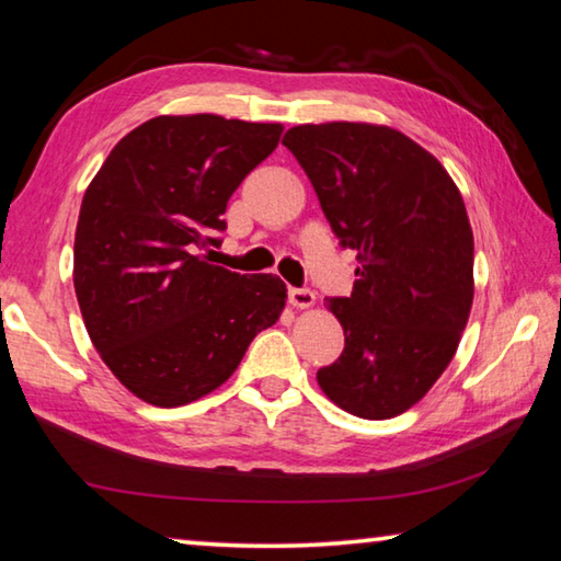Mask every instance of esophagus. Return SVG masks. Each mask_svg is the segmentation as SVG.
Masks as SVG:
<instances>
[{
  "instance_id": "obj_1",
  "label": "esophagus",
  "mask_w": 561,
  "mask_h": 561,
  "mask_svg": "<svg viewBox=\"0 0 561 561\" xmlns=\"http://www.w3.org/2000/svg\"><path fill=\"white\" fill-rule=\"evenodd\" d=\"M289 301L294 304V307L297 309H307V307H311V304H314V291L311 289H307V287H289Z\"/></svg>"
}]
</instances>
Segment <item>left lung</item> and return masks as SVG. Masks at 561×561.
Instances as JSON below:
<instances>
[{"label":"left lung","instance_id":"obj_1","mask_svg":"<svg viewBox=\"0 0 561 561\" xmlns=\"http://www.w3.org/2000/svg\"><path fill=\"white\" fill-rule=\"evenodd\" d=\"M282 144L314 185L354 291L327 307L344 351L317 381L368 421L403 413L450 364L472 307V230L458 187L428 150L386 126H294Z\"/></svg>","mask_w":561,"mask_h":561}]
</instances>
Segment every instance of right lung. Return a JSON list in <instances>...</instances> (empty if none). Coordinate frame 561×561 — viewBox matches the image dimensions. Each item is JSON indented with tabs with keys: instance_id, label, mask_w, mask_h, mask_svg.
<instances>
[{
	"instance_id": "add662e5",
	"label": "right lung",
	"mask_w": 561,
	"mask_h": 561,
	"mask_svg": "<svg viewBox=\"0 0 561 561\" xmlns=\"http://www.w3.org/2000/svg\"><path fill=\"white\" fill-rule=\"evenodd\" d=\"M282 130L213 113L150 118L118 140L83 195L76 299L101 358L146 403L175 408L215 391L282 314L279 277L203 254L222 244L227 201Z\"/></svg>"
}]
</instances>
